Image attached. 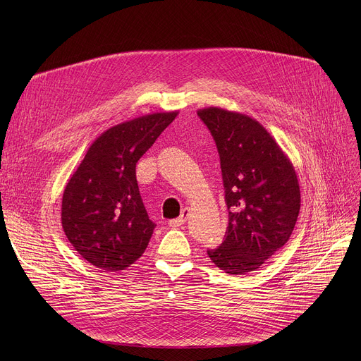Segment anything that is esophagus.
Masks as SVG:
<instances>
[{
  "label": "esophagus",
  "instance_id": "34e87169",
  "mask_svg": "<svg viewBox=\"0 0 361 361\" xmlns=\"http://www.w3.org/2000/svg\"><path fill=\"white\" fill-rule=\"evenodd\" d=\"M188 213H190V209L185 207V209L181 212L180 217H177V219L169 221V226H170V227H180V226H183V224L187 221V219H188Z\"/></svg>",
  "mask_w": 361,
  "mask_h": 361
}]
</instances>
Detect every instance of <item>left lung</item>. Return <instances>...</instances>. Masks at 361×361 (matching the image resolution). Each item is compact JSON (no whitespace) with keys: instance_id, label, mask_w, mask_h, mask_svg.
<instances>
[{"instance_id":"left-lung-1","label":"left lung","mask_w":361,"mask_h":361,"mask_svg":"<svg viewBox=\"0 0 361 361\" xmlns=\"http://www.w3.org/2000/svg\"><path fill=\"white\" fill-rule=\"evenodd\" d=\"M197 114L220 154L228 210L224 241L207 254L223 271L247 274L288 241L301 201L297 174L259 121L219 107Z\"/></svg>"}]
</instances>
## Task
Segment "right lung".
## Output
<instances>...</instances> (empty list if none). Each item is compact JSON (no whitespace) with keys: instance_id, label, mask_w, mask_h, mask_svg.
<instances>
[{"instance_id":"add662e5","label":"right lung","mask_w":361,"mask_h":361,"mask_svg":"<svg viewBox=\"0 0 361 361\" xmlns=\"http://www.w3.org/2000/svg\"><path fill=\"white\" fill-rule=\"evenodd\" d=\"M178 111L147 114L102 133L68 180L61 223L84 260L104 271H120L145 251L154 224L145 212L135 164Z\"/></svg>"}]
</instances>
